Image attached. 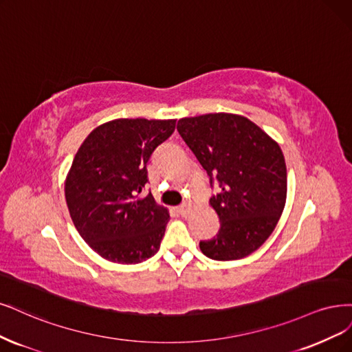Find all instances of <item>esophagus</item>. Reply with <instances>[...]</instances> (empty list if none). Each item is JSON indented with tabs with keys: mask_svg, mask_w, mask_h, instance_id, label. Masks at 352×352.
<instances>
[{
	"mask_svg": "<svg viewBox=\"0 0 352 352\" xmlns=\"http://www.w3.org/2000/svg\"><path fill=\"white\" fill-rule=\"evenodd\" d=\"M177 212H179L182 217H188L189 212H190V205H189V204L180 205V207H177Z\"/></svg>",
	"mask_w": 352,
	"mask_h": 352,
	"instance_id": "esophagus-1",
	"label": "esophagus"
}]
</instances>
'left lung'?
I'll return each instance as SVG.
<instances>
[{
	"label": "left lung",
	"mask_w": 352,
	"mask_h": 352,
	"mask_svg": "<svg viewBox=\"0 0 352 352\" xmlns=\"http://www.w3.org/2000/svg\"><path fill=\"white\" fill-rule=\"evenodd\" d=\"M180 137L220 190L210 199L220 220L211 240L199 243L214 261H237L271 236L287 201V166L278 142L236 113L182 118Z\"/></svg>",
	"instance_id": "1"
}]
</instances>
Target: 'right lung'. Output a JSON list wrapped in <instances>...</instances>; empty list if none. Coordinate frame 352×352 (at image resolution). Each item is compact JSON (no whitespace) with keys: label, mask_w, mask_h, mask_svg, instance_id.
Here are the masks:
<instances>
[{"label":"right lung","mask_w":352,"mask_h":352,"mask_svg":"<svg viewBox=\"0 0 352 352\" xmlns=\"http://www.w3.org/2000/svg\"><path fill=\"white\" fill-rule=\"evenodd\" d=\"M176 119L119 118L82 141L65 177V201L77 232L102 256L131 265L160 248L170 214L147 185L153 151L173 134Z\"/></svg>","instance_id":"right-lung-1"}]
</instances>
